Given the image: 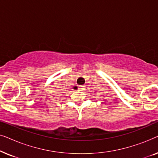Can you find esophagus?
<instances>
[{
    "label": "esophagus",
    "instance_id": "34e87169",
    "mask_svg": "<svg viewBox=\"0 0 158 158\" xmlns=\"http://www.w3.org/2000/svg\"><path fill=\"white\" fill-rule=\"evenodd\" d=\"M78 90L80 91H83L84 90H85V88H84V86L83 85H80L79 88H78Z\"/></svg>",
    "mask_w": 158,
    "mask_h": 158
}]
</instances>
